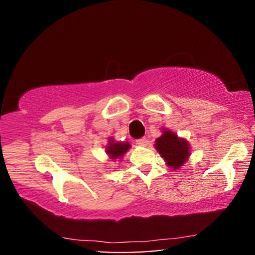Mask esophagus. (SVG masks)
Segmentation results:
<instances>
[{"mask_svg":"<svg viewBox=\"0 0 255 255\" xmlns=\"http://www.w3.org/2000/svg\"><path fill=\"white\" fill-rule=\"evenodd\" d=\"M136 141H137V144L139 145V146H146V145L148 144V140H147V138H145V137L140 138V139H137Z\"/></svg>","mask_w":255,"mask_h":255,"instance_id":"1","label":"esophagus"}]
</instances>
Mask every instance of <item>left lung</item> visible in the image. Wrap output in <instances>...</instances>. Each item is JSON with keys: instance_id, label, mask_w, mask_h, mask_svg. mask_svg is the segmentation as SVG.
<instances>
[{"instance_id": "obj_1", "label": "left lung", "mask_w": 255, "mask_h": 255, "mask_svg": "<svg viewBox=\"0 0 255 255\" xmlns=\"http://www.w3.org/2000/svg\"><path fill=\"white\" fill-rule=\"evenodd\" d=\"M154 146L172 170L180 169L191 155L189 141L166 128L162 129V135L156 138Z\"/></svg>"}]
</instances>
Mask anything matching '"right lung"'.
I'll use <instances>...</instances> for the list:
<instances>
[{"mask_svg":"<svg viewBox=\"0 0 255 255\" xmlns=\"http://www.w3.org/2000/svg\"><path fill=\"white\" fill-rule=\"evenodd\" d=\"M130 147V144L127 141H116L114 137H109L108 145L106 146V153L112 162H116L120 161Z\"/></svg>","mask_w":255,"mask_h":255,"instance_id":"obj_1","label":"right lung"}]
</instances>
